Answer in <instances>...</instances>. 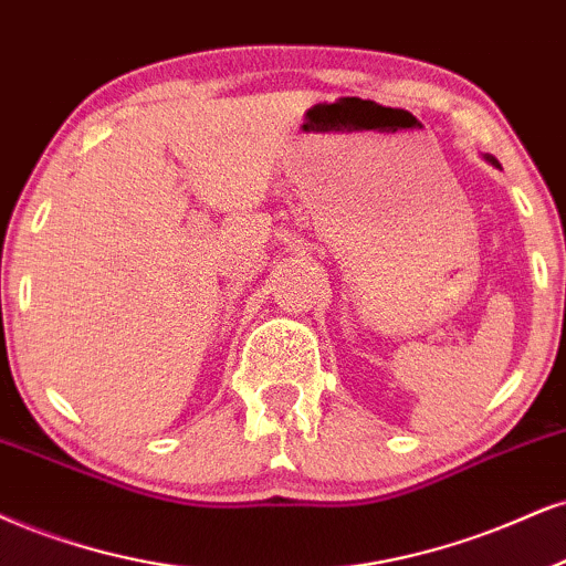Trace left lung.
<instances>
[{
	"instance_id": "1",
	"label": "left lung",
	"mask_w": 566,
	"mask_h": 566,
	"mask_svg": "<svg viewBox=\"0 0 566 566\" xmlns=\"http://www.w3.org/2000/svg\"><path fill=\"white\" fill-rule=\"evenodd\" d=\"M488 159H491V163H493V165H499V163H496V159H493V157H488Z\"/></svg>"
}]
</instances>
